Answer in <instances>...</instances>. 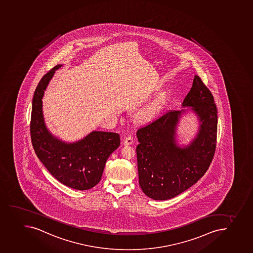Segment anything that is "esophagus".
Wrapping results in <instances>:
<instances>
[{
  "label": "esophagus",
  "mask_w": 253,
  "mask_h": 253,
  "mask_svg": "<svg viewBox=\"0 0 253 253\" xmlns=\"http://www.w3.org/2000/svg\"><path fill=\"white\" fill-rule=\"evenodd\" d=\"M132 143H133V138H132V136L127 135V137L124 140V145L128 146V145L132 144Z\"/></svg>",
  "instance_id": "1"
}]
</instances>
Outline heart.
<instances>
[{"label":"heart","instance_id":"obj_1","mask_svg":"<svg viewBox=\"0 0 253 253\" xmlns=\"http://www.w3.org/2000/svg\"><path fill=\"white\" fill-rule=\"evenodd\" d=\"M161 108H162V101H158L157 102H155V103L152 104L142 113V118L144 119V120H147V121H149V120L154 117L155 115L159 111Z\"/></svg>","mask_w":253,"mask_h":253}]
</instances>
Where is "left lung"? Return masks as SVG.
<instances>
[{
    "label": "left lung",
    "mask_w": 253,
    "mask_h": 253,
    "mask_svg": "<svg viewBox=\"0 0 253 253\" xmlns=\"http://www.w3.org/2000/svg\"><path fill=\"white\" fill-rule=\"evenodd\" d=\"M182 106L191 107L201 123L197 137L188 147H179L175 139L176 127L185 110L169 111L137 130L139 185L152 199H170L187 190L204 175L214 157L216 106L211 92L198 75Z\"/></svg>",
    "instance_id": "obj_1"
}]
</instances>
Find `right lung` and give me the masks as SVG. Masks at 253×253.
<instances>
[{"label": "right lung", "mask_w": 253, "mask_h": 253, "mask_svg": "<svg viewBox=\"0 0 253 253\" xmlns=\"http://www.w3.org/2000/svg\"><path fill=\"white\" fill-rule=\"evenodd\" d=\"M55 65L42 78L34 91L32 106L30 135L39 160L60 183L78 190L93 188L101 180L110 155L121 144L116 132L93 131L73 143L62 142L46 128L42 115V96L55 70Z\"/></svg>", "instance_id": "1"}]
</instances>
